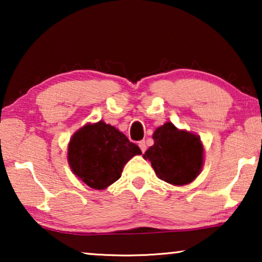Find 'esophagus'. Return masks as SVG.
I'll return each mask as SVG.
<instances>
[{
    "instance_id": "34e87169",
    "label": "esophagus",
    "mask_w": 262,
    "mask_h": 262,
    "mask_svg": "<svg viewBox=\"0 0 262 262\" xmlns=\"http://www.w3.org/2000/svg\"><path fill=\"white\" fill-rule=\"evenodd\" d=\"M138 146L139 148H141V150H142V152H144L145 150H146V143H145V141H141L138 143Z\"/></svg>"
}]
</instances>
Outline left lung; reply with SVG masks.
Listing matches in <instances>:
<instances>
[{
    "instance_id": "1",
    "label": "left lung",
    "mask_w": 262,
    "mask_h": 262,
    "mask_svg": "<svg viewBox=\"0 0 262 262\" xmlns=\"http://www.w3.org/2000/svg\"><path fill=\"white\" fill-rule=\"evenodd\" d=\"M152 139L154 145L143 159L151 162L157 178L174 186L195 180L204 166V145L198 135L167 121L156 128Z\"/></svg>"
}]
</instances>
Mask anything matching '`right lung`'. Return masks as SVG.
Wrapping results in <instances>:
<instances>
[{"mask_svg": "<svg viewBox=\"0 0 262 262\" xmlns=\"http://www.w3.org/2000/svg\"><path fill=\"white\" fill-rule=\"evenodd\" d=\"M142 151L123 132L103 120L87 123L68 144V163L82 182L105 189L121 177L124 166Z\"/></svg>", "mask_w": 262, "mask_h": 262, "instance_id": "obj_1", "label": "right lung"}]
</instances>
